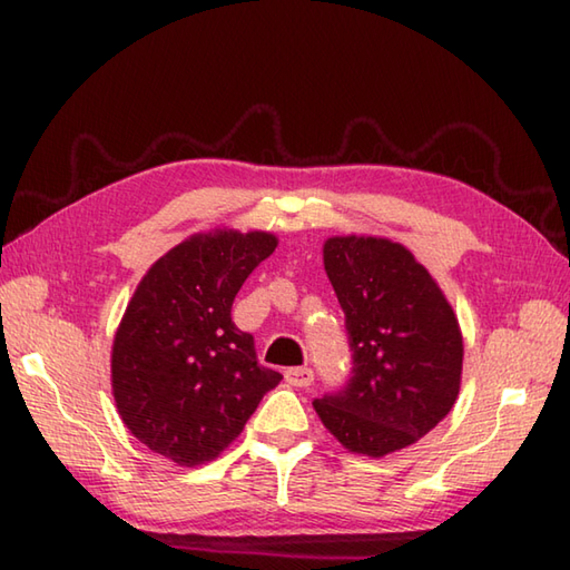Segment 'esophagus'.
<instances>
[{
	"instance_id": "esophagus-1",
	"label": "esophagus",
	"mask_w": 570,
	"mask_h": 570,
	"mask_svg": "<svg viewBox=\"0 0 570 570\" xmlns=\"http://www.w3.org/2000/svg\"><path fill=\"white\" fill-rule=\"evenodd\" d=\"M286 382L292 386H311L313 384V370L311 367H292L284 372Z\"/></svg>"
}]
</instances>
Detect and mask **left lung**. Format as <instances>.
<instances>
[{
	"instance_id": "8db88e82",
	"label": "left lung",
	"mask_w": 570,
	"mask_h": 570,
	"mask_svg": "<svg viewBox=\"0 0 570 570\" xmlns=\"http://www.w3.org/2000/svg\"><path fill=\"white\" fill-rule=\"evenodd\" d=\"M323 264L345 313L353 372L313 409L347 451H402L439 426L458 399L463 335L455 313L399 242L331 237Z\"/></svg>"
}]
</instances>
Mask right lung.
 <instances>
[{"label": "right lung", "instance_id": "obj_1", "mask_svg": "<svg viewBox=\"0 0 570 570\" xmlns=\"http://www.w3.org/2000/svg\"><path fill=\"white\" fill-rule=\"evenodd\" d=\"M276 249L269 233L193 235L144 274L115 333L112 394L125 426L178 465L215 460L282 374L233 323L245 278Z\"/></svg>", "mask_w": 570, "mask_h": 570}]
</instances>
